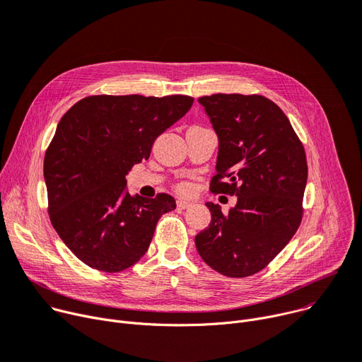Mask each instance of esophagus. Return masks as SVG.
I'll return each instance as SVG.
<instances>
[{"instance_id": "1", "label": "esophagus", "mask_w": 362, "mask_h": 362, "mask_svg": "<svg viewBox=\"0 0 362 362\" xmlns=\"http://www.w3.org/2000/svg\"><path fill=\"white\" fill-rule=\"evenodd\" d=\"M190 206H192V202H189V201H185V199H179L177 201V208L179 209H187Z\"/></svg>"}]
</instances>
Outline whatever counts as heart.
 <instances>
[{
	"label": "heart",
	"mask_w": 362,
	"mask_h": 362,
	"mask_svg": "<svg viewBox=\"0 0 362 362\" xmlns=\"http://www.w3.org/2000/svg\"><path fill=\"white\" fill-rule=\"evenodd\" d=\"M177 190L180 192V194H187V192L190 190V186L187 183H180V185H177Z\"/></svg>",
	"instance_id": "obj_1"
}]
</instances>
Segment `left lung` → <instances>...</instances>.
<instances>
[{
	"label": "left lung",
	"instance_id": "8db88e82",
	"mask_svg": "<svg viewBox=\"0 0 362 362\" xmlns=\"http://www.w3.org/2000/svg\"><path fill=\"white\" fill-rule=\"evenodd\" d=\"M218 134L214 194L235 195L227 214L208 202L211 223L195 237L198 253L230 278L257 274L290 243L303 220L307 158L278 105L260 94L198 99Z\"/></svg>",
	"mask_w": 362,
	"mask_h": 362
}]
</instances>
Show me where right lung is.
Returning a JSON list of instances; mask_svg holds the SVG:
<instances>
[{
  "label": "right lung",
  "mask_w": 362,
  "mask_h": 362,
  "mask_svg": "<svg viewBox=\"0 0 362 362\" xmlns=\"http://www.w3.org/2000/svg\"><path fill=\"white\" fill-rule=\"evenodd\" d=\"M183 94L87 95L59 120L46 148L47 212L66 247L87 267L120 272L150 247L173 197L154 199L125 192V175L148 160L156 138L190 109Z\"/></svg>",
  "instance_id": "obj_1"
}]
</instances>
